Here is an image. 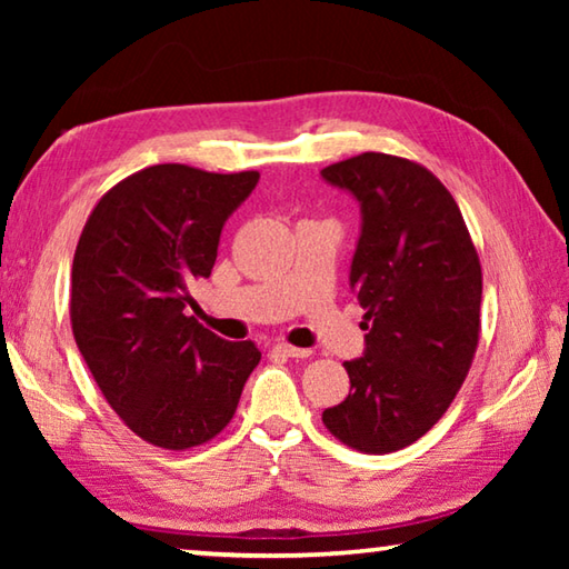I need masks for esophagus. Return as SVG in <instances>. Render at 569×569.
Instances as JSON below:
<instances>
[{
  "label": "esophagus",
  "instance_id": "obj_1",
  "mask_svg": "<svg viewBox=\"0 0 569 569\" xmlns=\"http://www.w3.org/2000/svg\"><path fill=\"white\" fill-rule=\"evenodd\" d=\"M273 351L286 356V359H308V356H311V351H308V349H296V346H288L283 341L276 343Z\"/></svg>",
  "mask_w": 569,
  "mask_h": 569
}]
</instances>
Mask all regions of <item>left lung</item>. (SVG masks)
<instances>
[{"label": "left lung", "mask_w": 569, "mask_h": 569, "mask_svg": "<svg viewBox=\"0 0 569 569\" xmlns=\"http://www.w3.org/2000/svg\"><path fill=\"white\" fill-rule=\"evenodd\" d=\"M359 200L349 286L366 308L351 391L323 411L336 439L389 455L455 401L479 341L481 266L451 192L417 162L363 152L321 170Z\"/></svg>", "instance_id": "1"}]
</instances>
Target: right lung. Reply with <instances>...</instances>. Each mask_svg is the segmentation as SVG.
Returning a JSON list of instances; mask_svg holds the SVG:
<instances>
[{"label": "right lung", "mask_w": 569, "mask_h": 569, "mask_svg": "<svg viewBox=\"0 0 569 569\" xmlns=\"http://www.w3.org/2000/svg\"><path fill=\"white\" fill-rule=\"evenodd\" d=\"M258 180L256 170L146 168L104 192L77 243V349L110 407L156 447L190 449L223 431L261 361L256 343L220 339L186 313Z\"/></svg>", "instance_id": "1"}]
</instances>
